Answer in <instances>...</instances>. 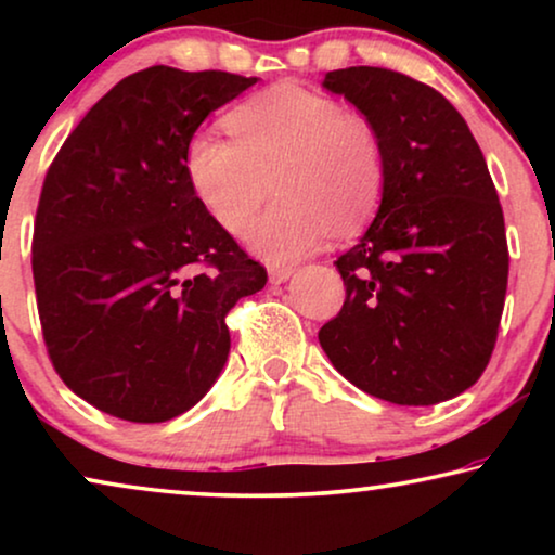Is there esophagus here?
Returning <instances> with one entry per match:
<instances>
[{"label":"esophagus","instance_id":"obj_1","mask_svg":"<svg viewBox=\"0 0 555 555\" xmlns=\"http://www.w3.org/2000/svg\"><path fill=\"white\" fill-rule=\"evenodd\" d=\"M268 275H270V283L280 285L293 275V268H291V264H272V268L268 270Z\"/></svg>","mask_w":555,"mask_h":555}]
</instances>
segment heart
I'll list each match as a JSON object with an SVG mask.
<instances>
[{"instance_id": "obj_1", "label": "heart", "mask_w": 555, "mask_h": 555, "mask_svg": "<svg viewBox=\"0 0 555 555\" xmlns=\"http://www.w3.org/2000/svg\"><path fill=\"white\" fill-rule=\"evenodd\" d=\"M227 126L234 139L192 135L186 179L232 237L249 232L275 181L280 204L253 232V247L264 260H298L328 230L348 237L378 211L386 189L382 135L331 95L275 86L234 108Z\"/></svg>"}]
</instances>
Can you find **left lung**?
Returning <instances> with one entry per match:
<instances>
[{
  "mask_svg": "<svg viewBox=\"0 0 555 555\" xmlns=\"http://www.w3.org/2000/svg\"><path fill=\"white\" fill-rule=\"evenodd\" d=\"M323 88L376 126L386 189L366 234L336 260L346 300L318 340L371 397L439 404L482 376L498 340L511 255L495 184L435 88L369 65L333 70Z\"/></svg>",
  "mask_w": 555,
  "mask_h": 555,
  "instance_id": "obj_1",
  "label": "left lung"
}]
</instances>
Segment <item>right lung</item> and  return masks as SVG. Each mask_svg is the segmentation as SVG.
Instances as JSON below:
<instances>
[{
  "mask_svg": "<svg viewBox=\"0 0 555 555\" xmlns=\"http://www.w3.org/2000/svg\"><path fill=\"white\" fill-rule=\"evenodd\" d=\"M255 82L146 67L52 158L33 234L37 313L57 376L105 414L156 424L192 409L230 353L227 313L268 283L184 169L202 120Z\"/></svg>",
  "mask_w": 555,
  "mask_h": 555,
  "instance_id": "obj_1",
  "label": "right lung"
}]
</instances>
